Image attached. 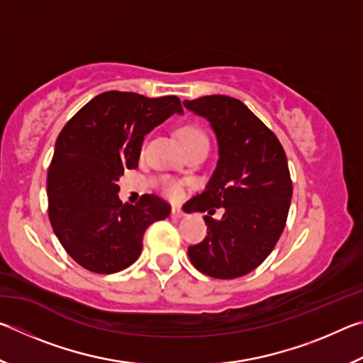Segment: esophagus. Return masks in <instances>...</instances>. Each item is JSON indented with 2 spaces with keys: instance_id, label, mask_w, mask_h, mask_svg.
<instances>
[{
  "instance_id": "34e87169",
  "label": "esophagus",
  "mask_w": 363,
  "mask_h": 363,
  "mask_svg": "<svg viewBox=\"0 0 363 363\" xmlns=\"http://www.w3.org/2000/svg\"><path fill=\"white\" fill-rule=\"evenodd\" d=\"M171 216H173L174 219H181L184 216V211L181 210L179 206H173V208H171Z\"/></svg>"
}]
</instances>
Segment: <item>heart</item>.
I'll use <instances>...</instances> for the list:
<instances>
[{
  "label": "heart",
  "instance_id": "obj_1",
  "mask_svg": "<svg viewBox=\"0 0 363 363\" xmlns=\"http://www.w3.org/2000/svg\"><path fill=\"white\" fill-rule=\"evenodd\" d=\"M179 138L182 140L184 147H189V145H194L199 143H206L205 134L195 126L182 128L179 133ZM162 190L164 195L169 196V199H176V196L181 194V184L174 179H169V177H164V179L162 181Z\"/></svg>",
  "mask_w": 363,
  "mask_h": 363
}]
</instances>
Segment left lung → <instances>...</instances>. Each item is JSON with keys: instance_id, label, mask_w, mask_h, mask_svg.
<instances>
[{"instance_id": "1", "label": "left lung", "mask_w": 363, "mask_h": 363, "mask_svg": "<svg viewBox=\"0 0 363 363\" xmlns=\"http://www.w3.org/2000/svg\"><path fill=\"white\" fill-rule=\"evenodd\" d=\"M205 118L218 140V163L205 192L189 200L187 213H208V235L189 248L194 266L213 279L250 274L277 245L290 210L293 184L275 134L229 96L184 101ZM224 207L220 220L211 216Z\"/></svg>"}]
</instances>
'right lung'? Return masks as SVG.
Returning a JSON list of instances; mask_svg holds the SVG:
<instances>
[{"label": "right lung", "mask_w": 363, "mask_h": 363, "mask_svg": "<svg viewBox=\"0 0 363 363\" xmlns=\"http://www.w3.org/2000/svg\"><path fill=\"white\" fill-rule=\"evenodd\" d=\"M174 113H184L176 96L107 91L60 131L48 169V213L79 266L96 274L130 267L143 251L147 227L169 216L171 206L157 195L123 203L118 181L125 169L138 168L145 134Z\"/></svg>", "instance_id": "obj_1"}]
</instances>
